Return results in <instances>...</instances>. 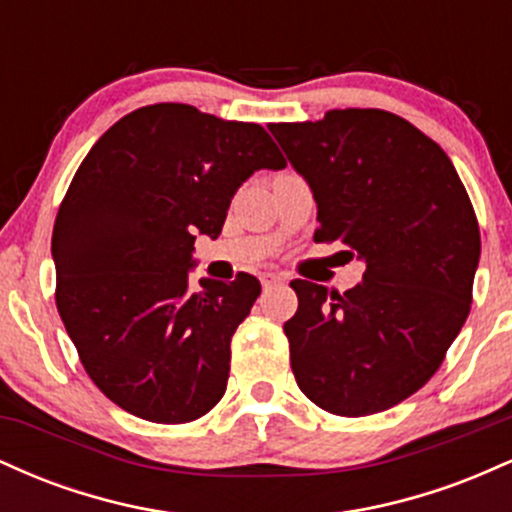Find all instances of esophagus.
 I'll return each instance as SVG.
<instances>
[{"mask_svg": "<svg viewBox=\"0 0 512 512\" xmlns=\"http://www.w3.org/2000/svg\"><path fill=\"white\" fill-rule=\"evenodd\" d=\"M281 284H286V279H284V276H276V274H269V276H264V281H262L264 291L274 289V286H281Z\"/></svg>", "mask_w": 512, "mask_h": 512, "instance_id": "1", "label": "esophagus"}]
</instances>
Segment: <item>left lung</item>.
<instances>
[{"instance_id": "obj_1", "label": "left lung", "mask_w": 512, "mask_h": 512, "mask_svg": "<svg viewBox=\"0 0 512 512\" xmlns=\"http://www.w3.org/2000/svg\"><path fill=\"white\" fill-rule=\"evenodd\" d=\"M317 202L315 243H342L354 289L293 279L284 325L301 392L337 416L385 411L436 373L472 308L479 223L440 146L395 113L330 110L269 125Z\"/></svg>"}]
</instances>
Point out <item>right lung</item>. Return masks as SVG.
Returning <instances> with one entry per match:
<instances>
[{"label":"right lung","mask_w":512,"mask_h":512,"mask_svg":"<svg viewBox=\"0 0 512 512\" xmlns=\"http://www.w3.org/2000/svg\"><path fill=\"white\" fill-rule=\"evenodd\" d=\"M284 166L264 127L185 103L144 105L93 144L52 231L55 303L110 402L154 424H190L219 404L260 281L192 289L195 238H219L255 170Z\"/></svg>","instance_id":"obj_1"}]
</instances>
